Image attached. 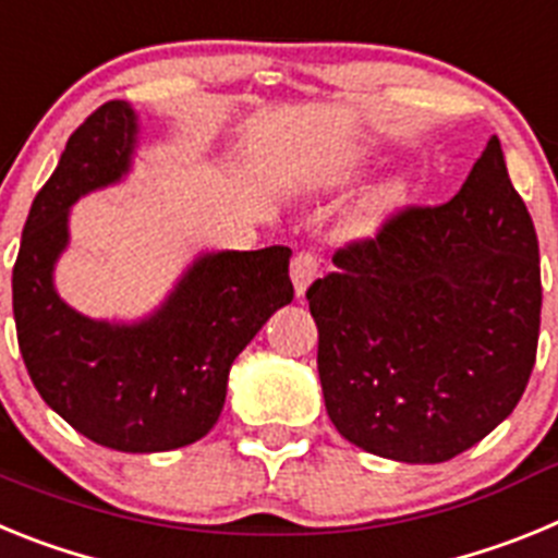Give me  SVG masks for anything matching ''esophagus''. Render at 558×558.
Returning <instances> with one entry per match:
<instances>
[{"mask_svg": "<svg viewBox=\"0 0 558 558\" xmlns=\"http://www.w3.org/2000/svg\"><path fill=\"white\" fill-rule=\"evenodd\" d=\"M318 268H322V259L315 251H299L290 263V279H293L295 295L307 293L310 282L318 276Z\"/></svg>", "mask_w": 558, "mask_h": 558, "instance_id": "1", "label": "esophagus"}]
</instances>
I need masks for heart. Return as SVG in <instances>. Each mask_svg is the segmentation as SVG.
Instances as JSON below:
<instances>
[{"mask_svg":"<svg viewBox=\"0 0 558 558\" xmlns=\"http://www.w3.org/2000/svg\"><path fill=\"white\" fill-rule=\"evenodd\" d=\"M408 186L402 181H391V184L379 186L366 204L360 206V211L354 215V229L357 231H374L377 226L386 223L399 206L405 204Z\"/></svg>","mask_w":558,"mask_h":558,"instance_id":"b5f03b06","label":"heart"}]
</instances>
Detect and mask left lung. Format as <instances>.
Instances as JSON below:
<instances>
[{"instance_id":"obj_1","label":"left lung","mask_w":558,"mask_h":558,"mask_svg":"<svg viewBox=\"0 0 558 558\" xmlns=\"http://www.w3.org/2000/svg\"><path fill=\"white\" fill-rule=\"evenodd\" d=\"M332 263L307 302L340 436L441 463L514 411L536 363L539 243L497 136L456 198L393 211Z\"/></svg>"}]
</instances>
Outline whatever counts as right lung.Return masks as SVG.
I'll list each match as a JSON object with an SVG mask.
<instances>
[{
    "instance_id": "add662e5",
    "label": "right lung",
    "mask_w": 558,
    "mask_h": 558,
    "mask_svg": "<svg viewBox=\"0 0 558 558\" xmlns=\"http://www.w3.org/2000/svg\"><path fill=\"white\" fill-rule=\"evenodd\" d=\"M133 142L136 113L122 100L102 102L69 136L24 223L13 318L29 379L58 416L108 450L167 452L215 427L234 357L293 302L290 248L201 256L159 313L133 327L75 313L52 288L69 206L120 181Z\"/></svg>"
}]
</instances>
